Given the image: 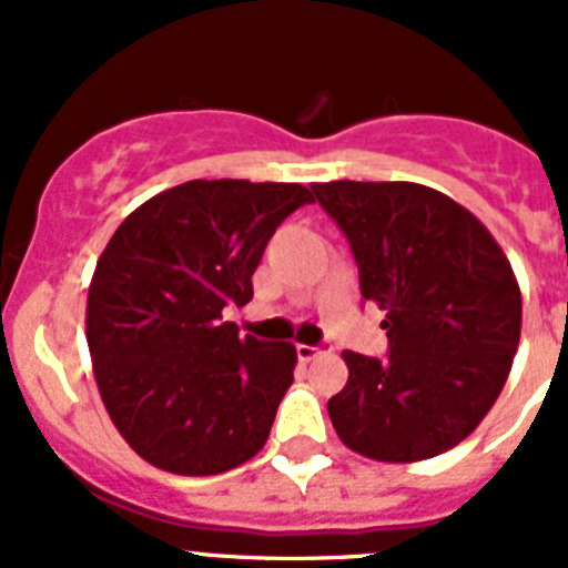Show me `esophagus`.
<instances>
[{"label": "esophagus", "instance_id": "esophagus-1", "mask_svg": "<svg viewBox=\"0 0 568 568\" xmlns=\"http://www.w3.org/2000/svg\"><path fill=\"white\" fill-rule=\"evenodd\" d=\"M295 353H298V358H301V361H313V358H318V355L324 353V349H321V346L298 344V346H295Z\"/></svg>", "mask_w": 568, "mask_h": 568}]
</instances>
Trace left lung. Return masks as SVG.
<instances>
[{
	"mask_svg": "<svg viewBox=\"0 0 568 568\" xmlns=\"http://www.w3.org/2000/svg\"><path fill=\"white\" fill-rule=\"evenodd\" d=\"M346 235L361 298L386 313L384 358L346 349L335 433L375 460L453 449L484 420L520 341V290L489 230L449 195L409 182L313 184Z\"/></svg>",
	"mask_w": 568,
	"mask_h": 568,
	"instance_id": "8db88e82",
	"label": "left lung"
}]
</instances>
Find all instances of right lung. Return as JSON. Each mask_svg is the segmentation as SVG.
Masks as SVG:
<instances>
[{"label": "right lung", "instance_id": "right-lung-1", "mask_svg": "<svg viewBox=\"0 0 568 568\" xmlns=\"http://www.w3.org/2000/svg\"><path fill=\"white\" fill-rule=\"evenodd\" d=\"M313 193L244 179L179 184L119 224L88 293V346L122 438L175 475H219L267 444L295 346L239 335L227 307Z\"/></svg>", "mask_w": 568, "mask_h": 568}]
</instances>
